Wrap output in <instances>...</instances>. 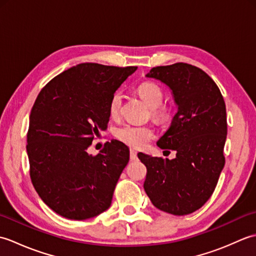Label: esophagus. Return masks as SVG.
<instances>
[{
    "mask_svg": "<svg viewBox=\"0 0 256 256\" xmlns=\"http://www.w3.org/2000/svg\"><path fill=\"white\" fill-rule=\"evenodd\" d=\"M130 158H131V160H138V154L134 150H130Z\"/></svg>",
    "mask_w": 256,
    "mask_h": 256,
    "instance_id": "obj_1",
    "label": "esophagus"
}]
</instances>
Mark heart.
<instances>
[{"instance_id": "heart-1", "label": "heart", "mask_w": 256, "mask_h": 256, "mask_svg": "<svg viewBox=\"0 0 256 256\" xmlns=\"http://www.w3.org/2000/svg\"><path fill=\"white\" fill-rule=\"evenodd\" d=\"M138 92L142 100L150 108H153V114L158 121H166L170 116V111L167 108L162 106L164 94L158 86L152 82H144L138 88ZM122 94L116 92L111 98L108 104V112L112 116H116L122 106ZM154 136V131L150 126L145 125L125 124L118 128L116 138L128 146L134 148H142Z\"/></svg>"}]
</instances>
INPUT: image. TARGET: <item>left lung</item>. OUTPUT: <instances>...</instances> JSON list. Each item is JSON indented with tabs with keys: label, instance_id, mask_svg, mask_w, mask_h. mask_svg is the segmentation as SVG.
Segmentation results:
<instances>
[{
	"label": "left lung",
	"instance_id": "1",
	"mask_svg": "<svg viewBox=\"0 0 256 256\" xmlns=\"http://www.w3.org/2000/svg\"><path fill=\"white\" fill-rule=\"evenodd\" d=\"M146 78L168 86L177 108L158 148L176 150L174 160L138 153L146 166L144 190L157 209L175 216L201 208L224 166L226 103L218 86L202 70L178 62L152 68Z\"/></svg>",
	"mask_w": 256,
	"mask_h": 256
}]
</instances>
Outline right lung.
Returning a JSON list of instances; mask_svg holds the SVG:
<instances>
[{"label":"right lung","mask_w":256,"mask_h":256,"mask_svg":"<svg viewBox=\"0 0 256 256\" xmlns=\"http://www.w3.org/2000/svg\"><path fill=\"white\" fill-rule=\"evenodd\" d=\"M136 69L79 64L50 80L32 106L30 179L44 204L64 218L91 219L111 206L130 150L116 140L96 156L88 148L108 128L112 96Z\"/></svg>","instance_id":"add662e5"}]
</instances>
